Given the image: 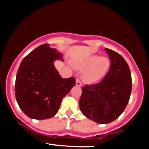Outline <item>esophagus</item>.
Returning a JSON list of instances; mask_svg holds the SVG:
<instances>
[{
  "label": "esophagus",
  "mask_w": 149,
  "mask_h": 149,
  "mask_svg": "<svg viewBox=\"0 0 149 149\" xmlns=\"http://www.w3.org/2000/svg\"><path fill=\"white\" fill-rule=\"evenodd\" d=\"M76 85L77 87H81V85H82L81 83H80V80L78 79V78H77L76 80Z\"/></svg>",
  "instance_id": "1"
}]
</instances>
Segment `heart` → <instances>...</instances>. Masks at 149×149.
<instances>
[{
    "label": "heart",
    "instance_id": "1",
    "mask_svg": "<svg viewBox=\"0 0 149 149\" xmlns=\"http://www.w3.org/2000/svg\"><path fill=\"white\" fill-rule=\"evenodd\" d=\"M74 67L84 70L81 79L87 84H92L103 79L111 67V61L105 57L91 55L75 62Z\"/></svg>",
    "mask_w": 149,
    "mask_h": 149
}]
</instances>
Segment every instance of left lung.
<instances>
[{
	"instance_id": "left-lung-1",
	"label": "left lung",
	"mask_w": 149,
	"mask_h": 149,
	"mask_svg": "<svg viewBox=\"0 0 149 149\" xmlns=\"http://www.w3.org/2000/svg\"><path fill=\"white\" fill-rule=\"evenodd\" d=\"M111 60L109 72L98 84L85 85L79 101L81 112L99 124L110 123L127 107L132 91L130 68L124 58L105 48Z\"/></svg>"
}]
</instances>
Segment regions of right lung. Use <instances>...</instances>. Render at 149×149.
I'll use <instances>...</instances> for the list:
<instances>
[{
    "instance_id": "obj_1",
    "label": "right lung",
    "mask_w": 149,
    "mask_h": 149,
    "mask_svg": "<svg viewBox=\"0 0 149 149\" xmlns=\"http://www.w3.org/2000/svg\"><path fill=\"white\" fill-rule=\"evenodd\" d=\"M62 56L49 44H43L20 64L15 97L19 107L30 118L45 120L55 116L62 99L76 85L74 78H62L54 67V61H64Z\"/></svg>"
}]
</instances>
